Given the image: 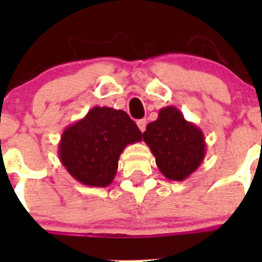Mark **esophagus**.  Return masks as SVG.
Returning a JSON list of instances; mask_svg holds the SVG:
<instances>
[{
	"mask_svg": "<svg viewBox=\"0 0 262 262\" xmlns=\"http://www.w3.org/2000/svg\"><path fill=\"white\" fill-rule=\"evenodd\" d=\"M137 125H138L139 130L143 133L144 130H146V125H147V120L146 119H139V120H137Z\"/></svg>",
	"mask_w": 262,
	"mask_h": 262,
	"instance_id": "esophagus-1",
	"label": "esophagus"
}]
</instances>
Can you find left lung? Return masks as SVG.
I'll return each mask as SVG.
<instances>
[{"instance_id": "1", "label": "left lung", "mask_w": 262, "mask_h": 262, "mask_svg": "<svg viewBox=\"0 0 262 262\" xmlns=\"http://www.w3.org/2000/svg\"><path fill=\"white\" fill-rule=\"evenodd\" d=\"M143 141L161 173L172 181H182L195 172L207 152L202 129L187 121L175 106L160 110L157 120L147 125Z\"/></svg>"}]
</instances>
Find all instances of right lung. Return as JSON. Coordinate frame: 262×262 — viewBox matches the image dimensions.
Returning a JSON list of instances; mask_svg holds the SVG:
<instances>
[{
    "label": "right lung",
    "instance_id": "1",
    "mask_svg": "<svg viewBox=\"0 0 262 262\" xmlns=\"http://www.w3.org/2000/svg\"><path fill=\"white\" fill-rule=\"evenodd\" d=\"M139 141L141 130L125 112L95 106L64 129L58 156L75 180L87 186L106 187L114 180L124 148Z\"/></svg>",
    "mask_w": 262,
    "mask_h": 262
}]
</instances>
